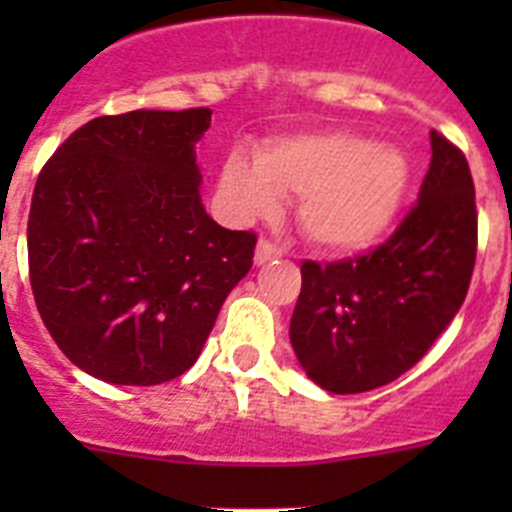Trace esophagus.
<instances>
[{"mask_svg": "<svg viewBox=\"0 0 512 512\" xmlns=\"http://www.w3.org/2000/svg\"><path fill=\"white\" fill-rule=\"evenodd\" d=\"M282 256V248H277L271 241H259V246H256V256H253V261H256V266L266 264V261H274Z\"/></svg>", "mask_w": 512, "mask_h": 512, "instance_id": "1", "label": "esophagus"}]
</instances>
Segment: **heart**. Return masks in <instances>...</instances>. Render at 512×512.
Returning <instances> with one entry per match:
<instances>
[{"mask_svg": "<svg viewBox=\"0 0 512 512\" xmlns=\"http://www.w3.org/2000/svg\"><path fill=\"white\" fill-rule=\"evenodd\" d=\"M408 184L410 164L400 148L325 130L266 140L253 164L230 153L217 192L235 220L269 215L279 194H297V223L310 243L330 253H354L382 241Z\"/></svg>", "mask_w": 512, "mask_h": 512, "instance_id": "b5f03b06", "label": "heart"}]
</instances>
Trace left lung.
Returning a JSON list of instances; mask_svg holds the SVG:
<instances>
[{"label": "left lung", "instance_id": "8db88e82", "mask_svg": "<svg viewBox=\"0 0 512 512\" xmlns=\"http://www.w3.org/2000/svg\"><path fill=\"white\" fill-rule=\"evenodd\" d=\"M418 205L359 259L302 264L289 341L312 382L336 395L390 384L418 364L467 297L477 205L464 153L431 130Z\"/></svg>", "mask_w": 512, "mask_h": 512}]
</instances>
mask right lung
Masks as SVG:
<instances>
[{
  "mask_svg": "<svg viewBox=\"0 0 512 512\" xmlns=\"http://www.w3.org/2000/svg\"><path fill=\"white\" fill-rule=\"evenodd\" d=\"M212 110H133L81 125L43 166L27 259L45 328L110 384L179 377L202 354L256 235L202 205L194 146Z\"/></svg>",
  "mask_w": 512,
  "mask_h": 512,
  "instance_id": "right-lung-1",
  "label": "right lung"
}]
</instances>
